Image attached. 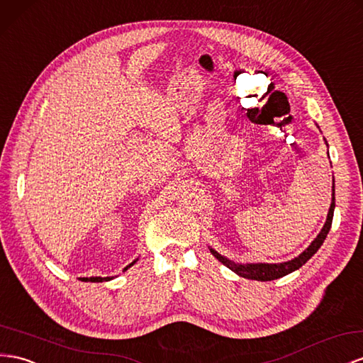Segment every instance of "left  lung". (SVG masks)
<instances>
[{"instance_id": "8db88e82", "label": "left lung", "mask_w": 363, "mask_h": 363, "mask_svg": "<svg viewBox=\"0 0 363 363\" xmlns=\"http://www.w3.org/2000/svg\"><path fill=\"white\" fill-rule=\"evenodd\" d=\"M335 179H333V199H331V206H330V211L327 215V221L324 224V228L319 232L318 237L313 240V242L310 246L303 250L299 257L293 258L290 261L286 262H279V264H267V262H255V264H235L233 261L224 258L223 255H220L218 252H215L213 249H211L212 255L218 261H221L224 266H228L232 272L237 273V275L242 277V278H247V279H255V281H273V279H278L289 275V273L298 270L299 267H302L303 264H306L313 255H315L319 247L322 246V242L325 241L327 235L330 232L331 228V223H333V212H335Z\"/></svg>"}]
</instances>
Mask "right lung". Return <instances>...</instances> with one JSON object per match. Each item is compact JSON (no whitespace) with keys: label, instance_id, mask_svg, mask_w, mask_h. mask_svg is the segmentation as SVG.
<instances>
[{"label":"right lung","instance_id":"obj_1","mask_svg":"<svg viewBox=\"0 0 363 363\" xmlns=\"http://www.w3.org/2000/svg\"><path fill=\"white\" fill-rule=\"evenodd\" d=\"M137 261V259H135ZM135 261H133L131 264H128V266H126L123 270H128L131 266H134L135 264ZM82 281H90V282H102V281H110L111 278L110 277H106V278H101V277H91V278H81Z\"/></svg>","mask_w":363,"mask_h":363}]
</instances>
